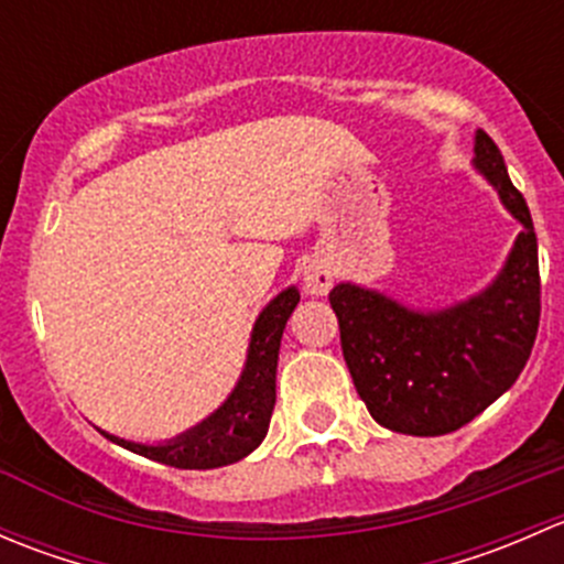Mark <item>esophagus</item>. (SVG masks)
Masks as SVG:
<instances>
[{
    "instance_id": "obj_1",
    "label": "esophagus",
    "mask_w": 564,
    "mask_h": 564,
    "mask_svg": "<svg viewBox=\"0 0 564 564\" xmlns=\"http://www.w3.org/2000/svg\"><path fill=\"white\" fill-rule=\"evenodd\" d=\"M335 281V270L329 267V261H314L305 270V292L308 294H327L329 286Z\"/></svg>"
}]
</instances>
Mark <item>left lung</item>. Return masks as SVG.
Instances as JSON below:
<instances>
[{"label": "left lung", "instance_id": "8db88e82", "mask_svg": "<svg viewBox=\"0 0 564 564\" xmlns=\"http://www.w3.org/2000/svg\"><path fill=\"white\" fill-rule=\"evenodd\" d=\"M475 169L524 226L486 292L445 311H412L355 283L329 292L355 388L371 417L398 434L458 431L513 388L532 355L540 324L532 215L486 130L475 133Z\"/></svg>", "mask_w": 564, "mask_h": 564}]
</instances>
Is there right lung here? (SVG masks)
<instances>
[{
  "label": "right lung",
  "mask_w": 564,
  "mask_h": 564,
  "mask_svg": "<svg viewBox=\"0 0 564 564\" xmlns=\"http://www.w3.org/2000/svg\"><path fill=\"white\" fill-rule=\"evenodd\" d=\"M300 292L289 286L278 294L253 324L248 346V360L242 377L231 395L218 412L209 414L196 429L185 431L166 445H141L100 431L106 440L117 442L124 451L176 466V469H215V466L235 464L261 445L270 429L272 409H275V368L281 335L289 316L297 308Z\"/></svg>",
  "instance_id": "1"
}]
</instances>
